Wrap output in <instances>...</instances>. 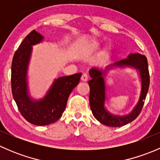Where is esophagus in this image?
<instances>
[{
	"label": "esophagus",
	"instance_id": "34e87169",
	"mask_svg": "<svg viewBox=\"0 0 160 160\" xmlns=\"http://www.w3.org/2000/svg\"><path fill=\"white\" fill-rule=\"evenodd\" d=\"M88 80V76L87 73H83V75L81 76V81L83 82H87Z\"/></svg>",
	"mask_w": 160,
	"mask_h": 160
}]
</instances>
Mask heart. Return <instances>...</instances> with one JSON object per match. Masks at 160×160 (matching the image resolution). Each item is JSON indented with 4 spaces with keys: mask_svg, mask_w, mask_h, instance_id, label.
I'll list each match as a JSON object with an SVG mask.
<instances>
[{
    "mask_svg": "<svg viewBox=\"0 0 160 160\" xmlns=\"http://www.w3.org/2000/svg\"><path fill=\"white\" fill-rule=\"evenodd\" d=\"M101 47V43L98 41H93L89 43L87 48L83 50V54H85L86 56H90V55L93 54V52L98 51V49ZM109 53H110V48L108 46V47L104 48V49L103 50L102 52H101V58H106L108 56Z\"/></svg>",
    "mask_w": 160,
    "mask_h": 160,
    "instance_id": "obj_1",
    "label": "heart"
}]
</instances>
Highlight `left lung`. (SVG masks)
Masks as SVG:
<instances>
[{"mask_svg": "<svg viewBox=\"0 0 160 160\" xmlns=\"http://www.w3.org/2000/svg\"><path fill=\"white\" fill-rule=\"evenodd\" d=\"M113 67H131L139 72L141 78V92L136 106L128 115L123 116H114L106 109L105 82L104 76ZM89 74L91 80L88 81L90 86V106L95 118L101 124L110 127H120L135 120L141 112L149 87V72L146 56L139 53H131L125 59L111 64L101 70L98 67L90 69Z\"/></svg>", "mask_w": 160, "mask_h": 160, "instance_id": "obj_1", "label": "left lung"}]
</instances>
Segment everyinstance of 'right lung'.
<instances>
[{"mask_svg": "<svg viewBox=\"0 0 160 160\" xmlns=\"http://www.w3.org/2000/svg\"><path fill=\"white\" fill-rule=\"evenodd\" d=\"M43 36L35 30L25 38L15 52L11 63V90L14 100L22 115L33 125L42 126L56 122L62 116L67 100L79 83L82 73L56 79L43 98L34 100L28 92V63L32 46L42 42Z\"/></svg>", "mask_w": 160, "mask_h": 160, "instance_id": "1", "label": "right lung"}]
</instances>
